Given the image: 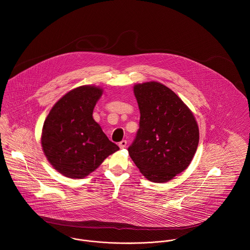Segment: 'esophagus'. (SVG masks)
I'll list each match as a JSON object with an SVG mask.
<instances>
[{
	"label": "esophagus",
	"instance_id": "1",
	"mask_svg": "<svg viewBox=\"0 0 250 250\" xmlns=\"http://www.w3.org/2000/svg\"><path fill=\"white\" fill-rule=\"evenodd\" d=\"M126 145H127V142L125 140H123L122 142L119 143V147L123 149V148H125L126 146Z\"/></svg>",
	"mask_w": 250,
	"mask_h": 250
}]
</instances>
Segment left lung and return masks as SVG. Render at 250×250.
I'll use <instances>...</instances> for the list:
<instances>
[{
	"instance_id": "1",
	"label": "left lung",
	"mask_w": 250,
	"mask_h": 250,
	"mask_svg": "<svg viewBox=\"0 0 250 250\" xmlns=\"http://www.w3.org/2000/svg\"><path fill=\"white\" fill-rule=\"evenodd\" d=\"M140 127L128 153L147 180L166 183L188 168L199 144L191 110L170 88L158 82L133 87Z\"/></svg>"
}]
</instances>
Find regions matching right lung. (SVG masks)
<instances>
[{
    "mask_svg": "<svg viewBox=\"0 0 250 250\" xmlns=\"http://www.w3.org/2000/svg\"><path fill=\"white\" fill-rule=\"evenodd\" d=\"M103 88L82 85L62 97L46 117L42 147L51 166L65 177L83 179L119 150L92 114Z\"/></svg>",
    "mask_w": 250,
    "mask_h": 250,
    "instance_id": "add662e5",
    "label": "right lung"
}]
</instances>
